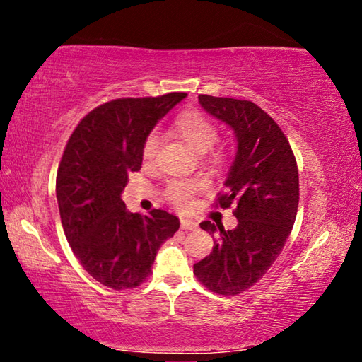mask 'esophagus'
<instances>
[{"label":"esophagus","mask_w":362,"mask_h":362,"mask_svg":"<svg viewBox=\"0 0 362 362\" xmlns=\"http://www.w3.org/2000/svg\"><path fill=\"white\" fill-rule=\"evenodd\" d=\"M180 226H182V230H196L198 228V223H196L192 218H182Z\"/></svg>","instance_id":"1"}]
</instances>
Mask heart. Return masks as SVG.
<instances>
[{"label": "heart", "instance_id": "b5f03b06", "mask_svg": "<svg viewBox=\"0 0 362 362\" xmlns=\"http://www.w3.org/2000/svg\"><path fill=\"white\" fill-rule=\"evenodd\" d=\"M175 129L180 134V137L192 146L196 153H207L217 142L218 131L216 124L211 119H207L204 115L198 112H187L180 115L175 119ZM159 146V134L156 131L150 132L146 136L142 146V158L146 164H151L156 159ZM225 159L223 151L212 153L211 163L222 164ZM203 188L199 182L193 180H173L166 189V196L170 203L175 204L180 209H187L192 203L194 193H198Z\"/></svg>", "mask_w": 362, "mask_h": 362}]
</instances>
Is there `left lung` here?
<instances>
[{"label": "left lung", "mask_w": 362, "mask_h": 362, "mask_svg": "<svg viewBox=\"0 0 362 362\" xmlns=\"http://www.w3.org/2000/svg\"><path fill=\"white\" fill-rule=\"evenodd\" d=\"M198 100L235 134L236 155L217 203L236 206L238 225L225 231L209 220L199 223L212 238L218 233V240L193 273L209 291L238 296L268 272L291 235L298 207L297 163L283 131L255 103L212 95Z\"/></svg>", "instance_id": "1"}]
</instances>
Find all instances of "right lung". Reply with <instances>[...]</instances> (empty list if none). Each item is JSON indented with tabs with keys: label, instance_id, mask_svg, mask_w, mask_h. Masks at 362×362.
Wrapping results in <instances>:
<instances>
[{
	"label": "right lung",
	"instance_id": "obj_1",
	"mask_svg": "<svg viewBox=\"0 0 362 362\" xmlns=\"http://www.w3.org/2000/svg\"><path fill=\"white\" fill-rule=\"evenodd\" d=\"M185 93L116 99L81 119L57 170L60 218L73 254L100 284L131 289L150 276L161 244L179 230V218L155 209L129 212L122 201L127 174L142 168V146L156 122Z\"/></svg>",
	"mask_w": 362,
	"mask_h": 362
}]
</instances>
